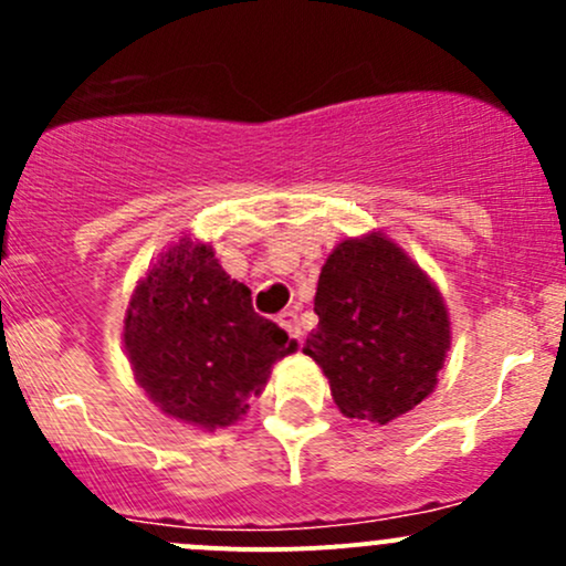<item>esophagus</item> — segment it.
<instances>
[{
  "instance_id": "obj_1",
  "label": "esophagus",
  "mask_w": 566,
  "mask_h": 566,
  "mask_svg": "<svg viewBox=\"0 0 566 566\" xmlns=\"http://www.w3.org/2000/svg\"><path fill=\"white\" fill-rule=\"evenodd\" d=\"M276 323L282 325L284 331H287L290 334V339H295V342H301V323H298V315H295L293 310H287V312H282V315L276 317Z\"/></svg>"
}]
</instances>
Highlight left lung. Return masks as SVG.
<instances>
[{"mask_svg":"<svg viewBox=\"0 0 566 566\" xmlns=\"http://www.w3.org/2000/svg\"><path fill=\"white\" fill-rule=\"evenodd\" d=\"M317 328L304 353L319 364L347 419L389 424L438 384L449 342L443 295L384 232L347 238L319 271Z\"/></svg>","mask_w":566,"mask_h":566,"instance_id":"left-lung-1","label":"left lung"}]
</instances>
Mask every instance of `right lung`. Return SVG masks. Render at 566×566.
Instances as JSON below:
<instances>
[{
	"instance_id": "1",
	"label": "right lung",
	"mask_w": 566,
	"mask_h": 566,
	"mask_svg": "<svg viewBox=\"0 0 566 566\" xmlns=\"http://www.w3.org/2000/svg\"><path fill=\"white\" fill-rule=\"evenodd\" d=\"M136 384L167 416L216 430L247 413L271 367L295 342L251 310V290L227 276L210 243L180 238L130 295L123 325Z\"/></svg>"
}]
</instances>
